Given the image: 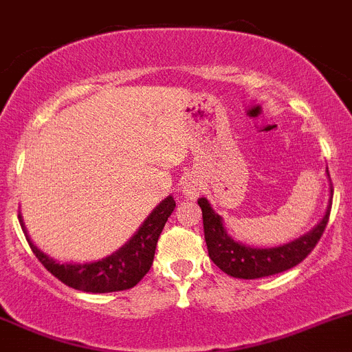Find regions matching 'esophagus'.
<instances>
[{
	"label": "esophagus",
	"mask_w": 352,
	"mask_h": 352,
	"mask_svg": "<svg viewBox=\"0 0 352 352\" xmlns=\"http://www.w3.org/2000/svg\"><path fill=\"white\" fill-rule=\"evenodd\" d=\"M184 192H186V196L188 198H196V196L199 195V189H198V184L195 182H189L186 188H184Z\"/></svg>",
	"instance_id": "34e87169"
}]
</instances>
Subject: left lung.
Instances as JSON below:
<instances>
[{
    "label": "left lung",
    "instance_id": "8db88e82",
    "mask_svg": "<svg viewBox=\"0 0 352 352\" xmlns=\"http://www.w3.org/2000/svg\"><path fill=\"white\" fill-rule=\"evenodd\" d=\"M331 196H333V189H331ZM198 205L204 214V231L208 256L224 274L236 278L268 277V275L280 274V272L296 267L318 245L330 219L331 208H328L321 223L302 239L286 243V245L272 247V249H254V247L235 242L228 235L223 221L212 210L207 199L199 198Z\"/></svg>",
    "mask_w": 352,
    "mask_h": 352
}]
</instances>
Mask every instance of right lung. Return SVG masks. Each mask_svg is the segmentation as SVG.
<instances>
[{"instance_id":"add662e5","label":"right lung","mask_w":352,"mask_h":352,"mask_svg":"<svg viewBox=\"0 0 352 352\" xmlns=\"http://www.w3.org/2000/svg\"><path fill=\"white\" fill-rule=\"evenodd\" d=\"M173 208H175V199L168 196L154 208L153 214L148 215L140 230L133 235V239L126 245H122L119 251L101 261L85 263V265L58 263L38 251L30 239L28 242H30L31 251L34 252L38 261L66 286L85 291V293L124 291L137 286L153 267L157 239H160L168 217L172 215ZM19 223H21L22 231L26 233L21 214H19Z\"/></svg>"}]
</instances>
